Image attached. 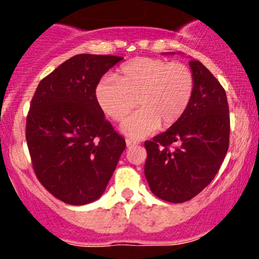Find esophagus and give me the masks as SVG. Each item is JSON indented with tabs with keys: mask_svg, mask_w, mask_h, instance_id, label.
Listing matches in <instances>:
<instances>
[{
	"mask_svg": "<svg viewBox=\"0 0 259 259\" xmlns=\"http://www.w3.org/2000/svg\"><path fill=\"white\" fill-rule=\"evenodd\" d=\"M125 144H126L127 147H132V146H135V145H138V142L133 141V140H130V139H126Z\"/></svg>",
	"mask_w": 259,
	"mask_h": 259,
	"instance_id": "1",
	"label": "esophagus"
}]
</instances>
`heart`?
Masks as SVG:
<instances>
[{"instance_id":"b5f03b06","label":"heart","mask_w":259,"mask_h":259,"mask_svg":"<svg viewBox=\"0 0 259 259\" xmlns=\"http://www.w3.org/2000/svg\"><path fill=\"white\" fill-rule=\"evenodd\" d=\"M194 74L183 63L159 58L139 57L118 70L117 79L103 78L96 88L102 111L113 120H121L135 108L138 112L121 123L120 129L133 139H144L159 129L177 124L191 103Z\"/></svg>"}]
</instances>
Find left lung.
I'll list each match as a JSON object with an SVG mask.
<instances>
[{
	"label": "left lung",
	"mask_w": 259,
	"mask_h": 259,
	"mask_svg": "<svg viewBox=\"0 0 259 259\" xmlns=\"http://www.w3.org/2000/svg\"><path fill=\"white\" fill-rule=\"evenodd\" d=\"M189 65L195 79L189 108L167 132L145 142V177L151 191L171 203L200 194L214 179L229 148L227 94L201 62L191 59ZM171 144L177 147L170 150Z\"/></svg>",
	"instance_id": "8db88e82"
}]
</instances>
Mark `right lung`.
I'll return each mask as SVG.
<instances>
[{"label":"right lung","mask_w":259,"mask_h":259,"mask_svg":"<svg viewBox=\"0 0 259 259\" xmlns=\"http://www.w3.org/2000/svg\"><path fill=\"white\" fill-rule=\"evenodd\" d=\"M121 59L74 56L41 80L31 100L25 135L32 168L64 203L82 206L100 198L125 150L96 99L103 74Z\"/></svg>","instance_id":"1"}]
</instances>
